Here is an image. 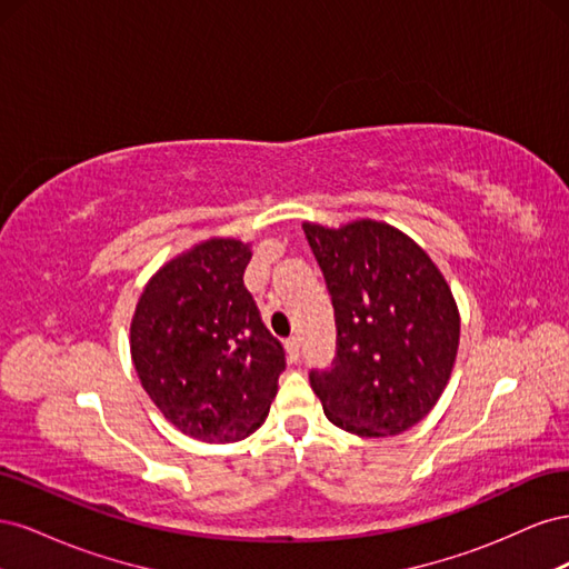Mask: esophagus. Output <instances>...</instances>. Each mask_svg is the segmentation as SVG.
Masks as SVG:
<instances>
[{"mask_svg": "<svg viewBox=\"0 0 569 569\" xmlns=\"http://www.w3.org/2000/svg\"><path fill=\"white\" fill-rule=\"evenodd\" d=\"M284 347H287L289 358H291V360H297V358H299V353H301V339H299V337H289V339L284 341Z\"/></svg>", "mask_w": 569, "mask_h": 569, "instance_id": "34e87169", "label": "esophagus"}]
</instances>
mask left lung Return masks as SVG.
Returning a JSON list of instances; mask_svg holds the SVG:
<instances>
[{"instance_id": "8db88e82", "label": "left lung", "mask_w": 569, "mask_h": 569, "mask_svg": "<svg viewBox=\"0 0 569 569\" xmlns=\"http://www.w3.org/2000/svg\"><path fill=\"white\" fill-rule=\"evenodd\" d=\"M303 232L337 325L332 366L308 372L325 416L358 437L401 435L451 377L460 339L451 289L432 258L385 222H303Z\"/></svg>"}]
</instances>
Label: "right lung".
Listing matches in <instances>:
<instances>
[{
    "instance_id": "right-lung-1",
    "label": "right lung",
    "mask_w": 569,
    "mask_h": 569,
    "mask_svg": "<svg viewBox=\"0 0 569 569\" xmlns=\"http://www.w3.org/2000/svg\"><path fill=\"white\" fill-rule=\"evenodd\" d=\"M249 244L209 239L166 263L130 325L132 363L149 399L182 435L230 443L268 418L284 370L244 287Z\"/></svg>"
}]
</instances>
